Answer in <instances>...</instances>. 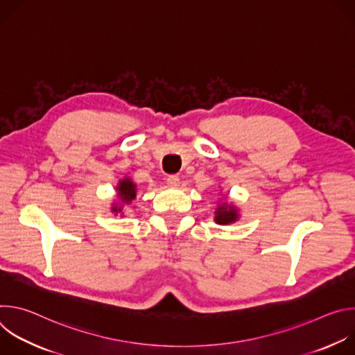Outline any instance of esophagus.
<instances>
[{"instance_id":"34e87169","label":"esophagus","mask_w":355,"mask_h":355,"mask_svg":"<svg viewBox=\"0 0 355 355\" xmlns=\"http://www.w3.org/2000/svg\"><path fill=\"white\" fill-rule=\"evenodd\" d=\"M167 184H168L170 187H173V188L178 187V185H180V177H178V175H170V177L167 178Z\"/></svg>"}]
</instances>
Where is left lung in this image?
I'll list each match as a JSON object with an SVG mask.
<instances>
[{
  "label": "left lung",
  "instance_id": "1",
  "mask_svg": "<svg viewBox=\"0 0 355 355\" xmlns=\"http://www.w3.org/2000/svg\"><path fill=\"white\" fill-rule=\"evenodd\" d=\"M240 219V209L227 200H218V207L215 211V222L218 225L226 226L236 223Z\"/></svg>",
  "mask_w": 355,
  "mask_h": 355
}]
</instances>
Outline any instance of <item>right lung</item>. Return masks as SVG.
<instances>
[{
  "label": "right lung",
  "mask_w": 355,
  "mask_h": 355,
  "mask_svg": "<svg viewBox=\"0 0 355 355\" xmlns=\"http://www.w3.org/2000/svg\"><path fill=\"white\" fill-rule=\"evenodd\" d=\"M115 189L118 199L112 202L111 212L115 215H123V207L132 204V200L136 198L137 193V187L130 177H123L122 180H119Z\"/></svg>",
  "instance_id": "1"
}]
</instances>
